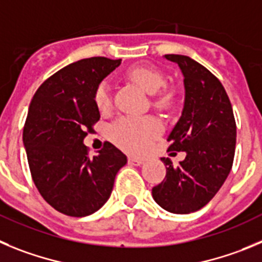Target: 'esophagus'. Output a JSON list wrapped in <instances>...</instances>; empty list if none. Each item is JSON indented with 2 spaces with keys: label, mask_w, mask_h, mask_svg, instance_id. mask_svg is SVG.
<instances>
[{
  "label": "esophagus",
  "mask_w": 262,
  "mask_h": 262,
  "mask_svg": "<svg viewBox=\"0 0 262 262\" xmlns=\"http://www.w3.org/2000/svg\"><path fill=\"white\" fill-rule=\"evenodd\" d=\"M128 162L129 164H132V166H141V164L145 163V160L143 159H138V158H133V157H129Z\"/></svg>",
  "instance_id": "esophagus-1"
}]
</instances>
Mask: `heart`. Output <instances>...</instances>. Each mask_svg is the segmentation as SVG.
<instances>
[{
	"label": "heart",
	"mask_w": 262,
	"mask_h": 262,
	"mask_svg": "<svg viewBox=\"0 0 262 262\" xmlns=\"http://www.w3.org/2000/svg\"><path fill=\"white\" fill-rule=\"evenodd\" d=\"M128 77L148 94H154V105L162 110L173 107L176 102V91L173 87H163L166 83L163 74L154 68L134 67L128 70ZM94 102L100 112L110 111V84L100 82L94 91ZM162 132V124L154 116L121 117L110 126L111 141L129 154H143L152 141Z\"/></svg>",
	"instance_id": "heart-1"
}]
</instances>
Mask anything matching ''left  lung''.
<instances>
[{
	"label": "left lung",
	"instance_id": "8db88e82",
	"mask_svg": "<svg viewBox=\"0 0 262 262\" xmlns=\"http://www.w3.org/2000/svg\"><path fill=\"white\" fill-rule=\"evenodd\" d=\"M164 57L178 63L185 89L183 112L168 136V150L187 155L176 167L162 158L166 178L152 188V199L169 213L189 214L210 201L227 179L234 163L236 122L215 75L188 56Z\"/></svg>",
	"mask_w": 262,
	"mask_h": 262
}]
</instances>
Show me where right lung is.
Wrapping results in <instances>:
<instances>
[{
	"label": "right lung",
	"mask_w": 262,
	"mask_h": 262,
	"mask_svg": "<svg viewBox=\"0 0 262 262\" xmlns=\"http://www.w3.org/2000/svg\"><path fill=\"white\" fill-rule=\"evenodd\" d=\"M121 60L83 58L51 75L28 108L23 143L32 180L44 200L69 216L98 211L110 199L125 154L105 142L89 157L83 140L100 114L94 91Z\"/></svg>",
	"instance_id": "1"
}]
</instances>
